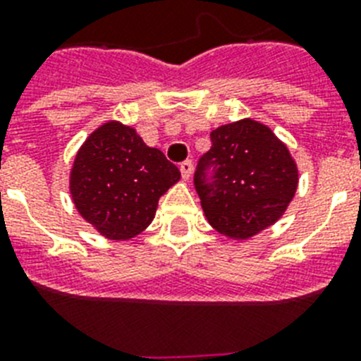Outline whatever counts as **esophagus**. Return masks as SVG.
<instances>
[{"label":"esophagus","instance_id":"1","mask_svg":"<svg viewBox=\"0 0 361 361\" xmlns=\"http://www.w3.org/2000/svg\"><path fill=\"white\" fill-rule=\"evenodd\" d=\"M180 168V173H183L184 180H190L191 178V171H193V162L191 161H184L183 164L178 166Z\"/></svg>","mask_w":361,"mask_h":361}]
</instances>
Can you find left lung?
I'll list each match as a JSON object with an SVG mask.
<instances>
[{
    "label": "left lung",
    "instance_id": "left-lung-1",
    "mask_svg": "<svg viewBox=\"0 0 361 361\" xmlns=\"http://www.w3.org/2000/svg\"><path fill=\"white\" fill-rule=\"evenodd\" d=\"M195 188L209 226L229 240H250L282 219L298 190V164L267 124L244 117L212 132ZM208 165L216 183L203 180Z\"/></svg>",
    "mask_w": 361,
    "mask_h": 361
}]
</instances>
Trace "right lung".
I'll return each instance as SVG.
<instances>
[{
	"instance_id": "obj_1",
	"label": "right lung",
	"mask_w": 361,
	"mask_h": 361,
	"mask_svg": "<svg viewBox=\"0 0 361 361\" xmlns=\"http://www.w3.org/2000/svg\"><path fill=\"white\" fill-rule=\"evenodd\" d=\"M180 180L164 153L135 128L106 121L79 146L68 190L79 215L104 238L132 240L152 224L159 199Z\"/></svg>"
}]
</instances>
